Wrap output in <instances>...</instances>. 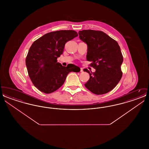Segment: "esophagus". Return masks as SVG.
I'll use <instances>...</instances> for the list:
<instances>
[{"mask_svg": "<svg viewBox=\"0 0 149 149\" xmlns=\"http://www.w3.org/2000/svg\"><path fill=\"white\" fill-rule=\"evenodd\" d=\"M83 68H80V72H83Z\"/></svg>", "mask_w": 149, "mask_h": 149, "instance_id": "34e87169", "label": "esophagus"}]
</instances>
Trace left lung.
Returning a JSON list of instances; mask_svg holds the SVG:
<instances>
[{
	"instance_id": "obj_1",
	"label": "left lung",
	"mask_w": 149,
	"mask_h": 149,
	"mask_svg": "<svg viewBox=\"0 0 149 149\" xmlns=\"http://www.w3.org/2000/svg\"><path fill=\"white\" fill-rule=\"evenodd\" d=\"M78 33L88 46L86 59L92 61L90 66L95 69L94 72L84 69L90 75L85 87L97 95L110 92L122 77L120 66L123 58L118 43L100 31L83 30Z\"/></svg>"
}]
</instances>
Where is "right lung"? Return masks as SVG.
Masks as SVG:
<instances>
[{
    "instance_id": "1",
    "label": "right lung",
    "mask_w": 149,
    "mask_h": 149,
    "mask_svg": "<svg viewBox=\"0 0 149 149\" xmlns=\"http://www.w3.org/2000/svg\"><path fill=\"white\" fill-rule=\"evenodd\" d=\"M73 30H61L47 33L36 40L29 49L26 59L29 77L41 92H54L64 84L68 74L79 72L75 65L63 66L57 58L64 51L65 43L78 36Z\"/></svg>"
}]
</instances>
